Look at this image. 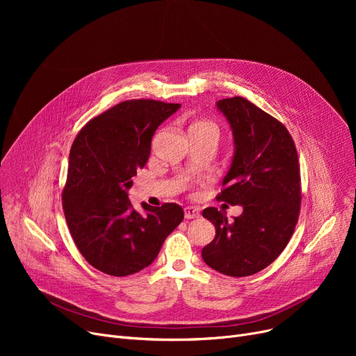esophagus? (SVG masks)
<instances>
[{
  "mask_svg": "<svg viewBox=\"0 0 356 356\" xmlns=\"http://www.w3.org/2000/svg\"><path fill=\"white\" fill-rule=\"evenodd\" d=\"M199 216H200V212L196 208H192V207L184 208V218L186 219H197Z\"/></svg>",
  "mask_w": 356,
  "mask_h": 356,
  "instance_id": "34e87169",
  "label": "esophagus"
}]
</instances>
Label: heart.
I'll list each match as a JSON object with an SVG mask.
<instances>
[{
    "mask_svg": "<svg viewBox=\"0 0 356 356\" xmlns=\"http://www.w3.org/2000/svg\"><path fill=\"white\" fill-rule=\"evenodd\" d=\"M192 128H209V129L216 131V128H215L212 124H209V122H197V124H195Z\"/></svg>",
    "mask_w": 356,
    "mask_h": 356,
    "instance_id": "b5f03b06",
    "label": "heart"
}]
</instances>
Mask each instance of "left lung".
Instances as JSON below:
<instances>
[{"mask_svg":"<svg viewBox=\"0 0 356 356\" xmlns=\"http://www.w3.org/2000/svg\"><path fill=\"white\" fill-rule=\"evenodd\" d=\"M218 109L231 124L235 153L218 200L244 211L229 223L216 208L202 215L216 229L202 250L211 268L247 277L268 267L283 252L300 213V167L287 128L248 99H220Z\"/></svg>","mask_w":356,"mask_h":356,"instance_id":"1","label":"left lung"}]
</instances>
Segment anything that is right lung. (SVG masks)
I'll return each instance as SVG.
<instances>
[{"mask_svg": "<svg viewBox=\"0 0 356 356\" xmlns=\"http://www.w3.org/2000/svg\"><path fill=\"white\" fill-rule=\"evenodd\" d=\"M179 108L154 99L120 102L92 118L72 144L65 218L83 258L105 274L124 277L148 267L184 218L176 203H143L141 215L127 193L148 160L156 129Z\"/></svg>", "mask_w": 356, "mask_h": 356, "instance_id": "1", "label": "right lung"}]
</instances>
